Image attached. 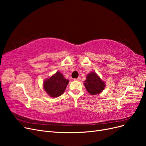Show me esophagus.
<instances>
[{"label":"esophagus","instance_id":"1","mask_svg":"<svg viewBox=\"0 0 146 146\" xmlns=\"http://www.w3.org/2000/svg\"><path fill=\"white\" fill-rule=\"evenodd\" d=\"M74 81H80L81 80V78H80V77H78L77 78H74Z\"/></svg>","mask_w":146,"mask_h":146}]
</instances>
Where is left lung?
<instances>
[{"instance_id":"left-lung-1","label":"left lung","mask_w":146,"mask_h":146,"mask_svg":"<svg viewBox=\"0 0 146 146\" xmlns=\"http://www.w3.org/2000/svg\"><path fill=\"white\" fill-rule=\"evenodd\" d=\"M87 91L91 95L98 94L105 89V83L101 80L100 77L96 72L88 74L84 83Z\"/></svg>"}]
</instances>
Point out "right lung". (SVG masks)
<instances>
[{"instance_id": "right-lung-1", "label": "right lung", "mask_w": 146, "mask_h": 146, "mask_svg": "<svg viewBox=\"0 0 146 146\" xmlns=\"http://www.w3.org/2000/svg\"><path fill=\"white\" fill-rule=\"evenodd\" d=\"M68 83L69 80L66 79L63 75L58 71L50 78L46 79L43 83V87L51 98H57L64 93Z\"/></svg>"}]
</instances>
